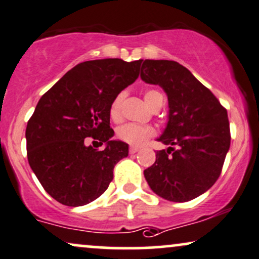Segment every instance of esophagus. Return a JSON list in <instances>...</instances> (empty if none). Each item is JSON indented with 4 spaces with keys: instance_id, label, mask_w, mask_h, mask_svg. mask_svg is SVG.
Masks as SVG:
<instances>
[{
    "instance_id": "34e87169",
    "label": "esophagus",
    "mask_w": 259,
    "mask_h": 259,
    "mask_svg": "<svg viewBox=\"0 0 259 259\" xmlns=\"http://www.w3.org/2000/svg\"><path fill=\"white\" fill-rule=\"evenodd\" d=\"M138 151H139V149L136 148V146H131V148H130V154L131 155L136 154V152H138Z\"/></svg>"
}]
</instances>
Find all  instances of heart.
I'll return each instance as SVG.
<instances>
[{"label": "heart", "mask_w": 259, "mask_h": 259, "mask_svg": "<svg viewBox=\"0 0 259 259\" xmlns=\"http://www.w3.org/2000/svg\"><path fill=\"white\" fill-rule=\"evenodd\" d=\"M126 97V92H120L116 97L114 98L113 102L110 104V117L113 120H119L121 117V109H122V104ZM144 100L146 104L149 105L151 109H154L155 107L163 103V95L161 94L158 90H148L144 94ZM156 135V131L154 127L151 126H140V124L136 123H126L123 126L119 127L117 130L116 136L117 138L122 142L127 143L131 145H143L144 143L151 137Z\"/></svg>", "instance_id": "heart-1"}]
</instances>
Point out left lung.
<instances>
[{
  "label": "left lung",
  "instance_id": "obj_1",
  "mask_svg": "<svg viewBox=\"0 0 259 259\" xmlns=\"http://www.w3.org/2000/svg\"><path fill=\"white\" fill-rule=\"evenodd\" d=\"M140 78L168 96V123L157 139L168 145L145 169L150 188L170 202L206 192L221 174L231 145L227 110L186 67L169 60H142Z\"/></svg>",
  "mask_w": 259,
  "mask_h": 259
}]
</instances>
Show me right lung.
Wrapping results in <instances>:
<instances>
[{"label": "right lung", "instance_id": "obj_1", "mask_svg": "<svg viewBox=\"0 0 259 259\" xmlns=\"http://www.w3.org/2000/svg\"><path fill=\"white\" fill-rule=\"evenodd\" d=\"M142 60L85 61L73 67L41 96L26 127L30 167L47 193L67 206H81L103 194L115 164L128 145L111 140L110 104L139 76ZM91 136L106 143L98 152Z\"/></svg>", "mask_w": 259, "mask_h": 259}]
</instances>
